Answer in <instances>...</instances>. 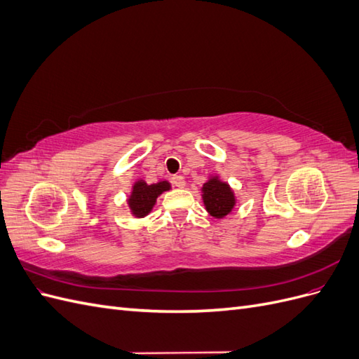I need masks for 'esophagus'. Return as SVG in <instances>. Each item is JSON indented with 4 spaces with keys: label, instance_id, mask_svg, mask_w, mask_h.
<instances>
[{
    "label": "esophagus",
    "instance_id": "34e87169",
    "mask_svg": "<svg viewBox=\"0 0 359 359\" xmlns=\"http://www.w3.org/2000/svg\"><path fill=\"white\" fill-rule=\"evenodd\" d=\"M170 180L175 187H178V189L186 187V181H184V177H181V175H173Z\"/></svg>",
    "mask_w": 359,
    "mask_h": 359
}]
</instances>
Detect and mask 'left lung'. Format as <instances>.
<instances>
[{"instance_id":"left-lung-1","label":"left lung","mask_w":359,"mask_h":359,"mask_svg":"<svg viewBox=\"0 0 359 359\" xmlns=\"http://www.w3.org/2000/svg\"><path fill=\"white\" fill-rule=\"evenodd\" d=\"M202 199L205 210L215 219H223L231 214L236 203L233 190L227 182H223L219 177H211L203 184Z\"/></svg>"}]
</instances>
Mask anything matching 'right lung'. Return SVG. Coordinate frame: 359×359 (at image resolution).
Masks as SVG:
<instances>
[{
	"label": "right lung",
	"mask_w": 359,
	"mask_h": 359,
	"mask_svg": "<svg viewBox=\"0 0 359 359\" xmlns=\"http://www.w3.org/2000/svg\"><path fill=\"white\" fill-rule=\"evenodd\" d=\"M170 190V182L158 181L156 184H147L144 180H137L133 184L132 193L127 199L128 208L137 219L148 215L156 205L157 198L163 191Z\"/></svg>",
	"instance_id": "obj_1"
}]
</instances>
